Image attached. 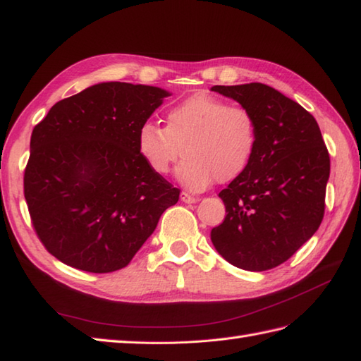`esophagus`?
Instances as JSON below:
<instances>
[{
	"label": "esophagus",
	"instance_id": "34e87169",
	"mask_svg": "<svg viewBox=\"0 0 361 361\" xmlns=\"http://www.w3.org/2000/svg\"><path fill=\"white\" fill-rule=\"evenodd\" d=\"M180 198H181V202H185V203H197L198 200H200L198 197H194V195H190L188 192H181Z\"/></svg>",
	"mask_w": 361,
	"mask_h": 361
}]
</instances>
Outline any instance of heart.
Instances as JSON below:
<instances>
[{"label": "heart", "mask_w": 361, "mask_h": 361, "mask_svg": "<svg viewBox=\"0 0 361 361\" xmlns=\"http://www.w3.org/2000/svg\"><path fill=\"white\" fill-rule=\"evenodd\" d=\"M256 145L255 114L203 93L171 106L164 127L145 122L137 132V149L155 173H169L183 155L176 176L190 190L237 178L251 163Z\"/></svg>", "instance_id": "heart-1"}]
</instances>
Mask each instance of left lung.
Returning a JSON list of instances; mask_svg holds the SVG:
<instances>
[{"label":"left lung","mask_w":361,"mask_h":361,"mask_svg":"<svg viewBox=\"0 0 361 361\" xmlns=\"http://www.w3.org/2000/svg\"><path fill=\"white\" fill-rule=\"evenodd\" d=\"M256 118L251 163L221 190L226 217L211 240L229 264L248 271L278 267L317 233L324 217L331 158L318 122L264 83L216 85Z\"/></svg>","instance_id":"1"}]
</instances>
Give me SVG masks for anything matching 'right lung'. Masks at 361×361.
<instances>
[{"instance_id":"right-lung-1","label":"right lung","mask_w":361,"mask_h":361,"mask_svg":"<svg viewBox=\"0 0 361 361\" xmlns=\"http://www.w3.org/2000/svg\"><path fill=\"white\" fill-rule=\"evenodd\" d=\"M171 96L105 82L57 102L30 136L25 198L54 257L88 273L130 264L180 189L145 163L137 132Z\"/></svg>"}]
</instances>
